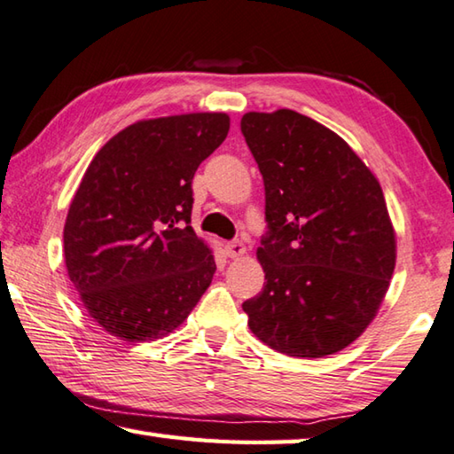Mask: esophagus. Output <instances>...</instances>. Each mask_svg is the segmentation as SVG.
<instances>
[{
	"label": "esophagus",
	"instance_id": "esophagus-1",
	"mask_svg": "<svg viewBox=\"0 0 454 454\" xmlns=\"http://www.w3.org/2000/svg\"><path fill=\"white\" fill-rule=\"evenodd\" d=\"M228 258H242L246 254V246L240 240H232L224 246Z\"/></svg>",
	"mask_w": 454,
	"mask_h": 454
}]
</instances>
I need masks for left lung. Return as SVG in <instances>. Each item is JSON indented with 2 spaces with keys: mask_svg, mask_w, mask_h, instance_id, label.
Listing matches in <instances>:
<instances>
[{
  "mask_svg": "<svg viewBox=\"0 0 454 454\" xmlns=\"http://www.w3.org/2000/svg\"><path fill=\"white\" fill-rule=\"evenodd\" d=\"M263 178L266 282L242 303L260 341L290 357L348 348L377 316L397 242L381 184L333 130L292 109L246 113Z\"/></svg>",
  "mask_w": 454,
  "mask_h": 454,
  "instance_id": "left-lung-1",
  "label": "left lung"
}]
</instances>
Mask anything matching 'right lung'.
<instances>
[{
  "label": "right lung",
  "instance_id": "right-lung-1",
  "mask_svg": "<svg viewBox=\"0 0 454 454\" xmlns=\"http://www.w3.org/2000/svg\"><path fill=\"white\" fill-rule=\"evenodd\" d=\"M226 113L138 121L90 160L63 230L65 266L85 309L122 341L183 324L212 284V250L191 226L192 178L224 143Z\"/></svg>",
  "mask_w": 454,
  "mask_h": 454
}]
</instances>
